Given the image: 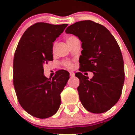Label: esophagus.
<instances>
[{"mask_svg":"<svg viewBox=\"0 0 135 135\" xmlns=\"http://www.w3.org/2000/svg\"><path fill=\"white\" fill-rule=\"evenodd\" d=\"M70 77H74L75 76V73L71 71V72H70Z\"/></svg>","mask_w":135,"mask_h":135,"instance_id":"1","label":"esophagus"}]
</instances>
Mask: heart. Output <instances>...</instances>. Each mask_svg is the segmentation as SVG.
Returning <instances> with one entry per match:
<instances>
[{
    "label": "heart",
    "instance_id": "1",
    "mask_svg": "<svg viewBox=\"0 0 135 135\" xmlns=\"http://www.w3.org/2000/svg\"><path fill=\"white\" fill-rule=\"evenodd\" d=\"M73 37H69V38H67V40H66V41H68V40L70 39V38H72ZM65 65L67 66V67H69V68H72V63L70 62V61H66V62L65 63Z\"/></svg>",
    "mask_w": 135,
    "mask_h": 135
}]
</instances>
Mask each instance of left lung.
<instances>
[{
  "label": "left lung",
  "mask_w": 135,
  "mask_h": 135,
  "mask_svg": "<svg viewBox=\"0 0 135 135\" xmlns=\"http://www.w3.org/2000/svg\"><path fill=\"white\" fill-rule=\"evenodd\" d=\"M65 32L82 42L80 70L94 74L89 79L81 72L75 74L82 104L94 114L107 112L119 101L124 81L123 58L117 41L107 28L91 20L74 23Z\"/></svg>",
  "instance_id": "8db88e82"
}]
</instances>
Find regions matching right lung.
Listing matches in <instances>:
<instances>
[{"label": "right lung", "instance_id": "1", "mask_svg": "<svg viewBox=\"0 0 135 135\" xmlns=\"http://www.w3.org/2000/svg\"><path fill=\"white\" fill-rule=\"evenodd\" d=\"M67 25L35 23L18 42L13 61L14 87L20 104L33 117H51L61 105L60 93L69 79V72L59 70L52 79H47L44 65L53 60V42Z\"/></svg>", "mask_w": 135, "mask_h": 135}]
</instances>
